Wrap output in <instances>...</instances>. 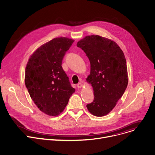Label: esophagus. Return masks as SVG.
Returning <instances> with one entry per match:
<instances>
[{"mask_svg": "<svg viewBox=\"0 0 155 155\" xmlns=\"http://www.w3.org/2000/svg\"><path fill=\"white\" fill-rule=\"evenodd\" d=\"M77 86V87H78V88H81V87H83V84H82L81 83H79Z\"/></svg>", "mask_w": 155, "mask_h": 155, "instance_id": "34e87169", "label": "esophagus"}]
</instances>
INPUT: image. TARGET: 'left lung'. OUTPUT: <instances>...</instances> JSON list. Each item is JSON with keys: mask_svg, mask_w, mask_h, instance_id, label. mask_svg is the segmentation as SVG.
<instances>
[{"mask_svg": "<svg viewBox=\"0 0 155 155\" xmlns=\"http://www.w3.org/2000/svg\"><path fill=\"white\" fill-rule=\"evenodd\" d=\"M77 46L84 51L91 64L86 80L92 86L94 98L86 107L94 116H104L115 107L127 87L125 55L117 43L98 35L86 36Z\"/></svg>", "mask_w": 155, "mask_h": 155, "instance_id": "8db88e82", "label": "left lung"}]
</instances>
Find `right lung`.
<instances>
[{"label": "right lung", "instance_id": "right-lung-1", "mask_svg": "<svg viewBox=\"0 0 155 155\" xmlns=\"http://www.w3.org/2000/svg\"><path fill=\"white\" fill-rule=\"evenodd\" d=\"M74 40L56 38L40 46L30 56L25 84L37 107L48 116L63 111L75 89L63 69L62 61Z\"/></svg>", "mask_w": 155, "mask_h": 155}]
</instances>
